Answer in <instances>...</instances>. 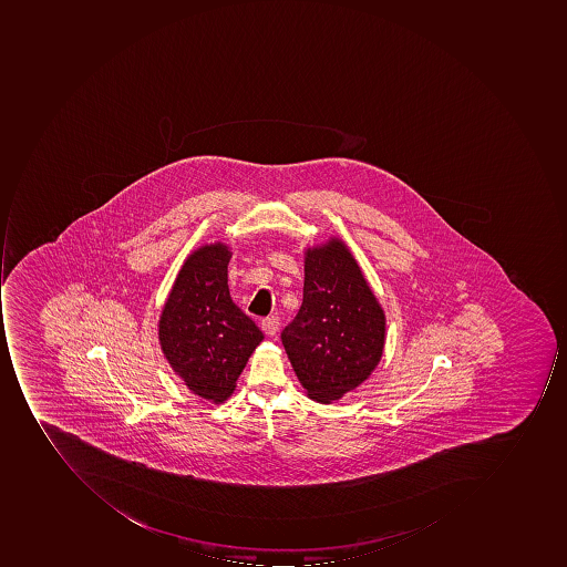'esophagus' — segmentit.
<instances>
[{
  "instance_id": "esophagus-1",
  "label": "esophagus",
  "mask_w": 567,
  "mask_h": 567,
  "mask_svg": "<svg viewBox=\"0 0 567 567\" xmlns=\"http://www.w3.org/2000/svg\"><path fill=\"white\" fill-rule=\"evenodd\" d=\"M260 327H262V330L267 336H275L279 330V319L278 317H266V319L262 320V323H260Z\"/></svg>"
}]
</instances>
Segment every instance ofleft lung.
<instances>
[{"label":"left lung","mask_w":567,"mask_h":567,"mask_svg":"<svg viewBox=\"0 0 567 567\" xmlns=\"http://www.w3.org/2000/svg\"><path fill=\"white\" fill-rule=\"evenodd\" d=\"M282 346L310 399L330 404L370 377L385 344V315L341 240L308 248L303 303Z\"/></svg>","instance_id":"8db88e82"}]
</instances>
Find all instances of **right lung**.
<instances>
[{
    "label": "right lung",
    "instance_id": "obj_1",
    "mask_svg": "<svg viewBox=\"0 0 567 567\" xmlns=\"http://www.w3.org/2000/svg\"><path fill=\"white\" fill-rule=\"evenodd\" d=\"M223 244L204 245L185 260L159 319V342L168 363L196 395L223 402L254 349L264 339L231 300Z\"/></svg>",
    "mask_w": 567,
    "mask_h": 567
}]
</instances>
